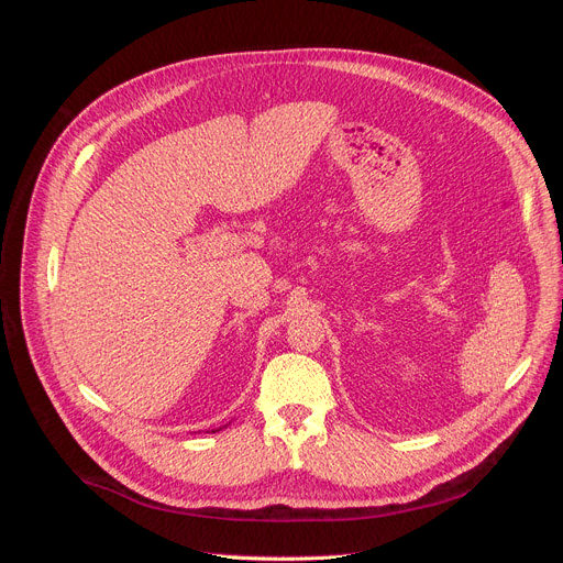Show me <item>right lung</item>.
Here are the masks:
<instances>
[{"instance_id": "obj_1", "label": "right lung", "mask_w": 563, "mask_h": 563, "mask_svg": "<svg viewBox=\"0 0 563 563\" xmlns=\"http://www.w3.org/2000/svg\"><path fill=\"white\" fill-rule=\"evenodd\" d=\"M217 431H219V429H217ZM212 433H214V431H212Z\"/></svg>"}]
</instances>
